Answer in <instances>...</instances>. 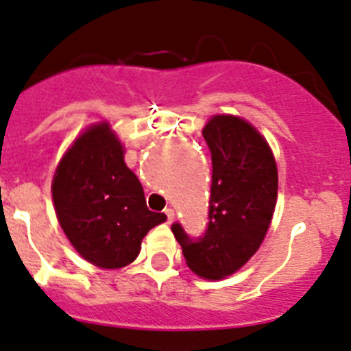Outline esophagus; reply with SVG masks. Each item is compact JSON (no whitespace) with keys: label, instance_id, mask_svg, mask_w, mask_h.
Instances as JSON below:
<instances>
[{"label":"esophagus","instance_id":"obj_1","mask_svg":"<svg viewBox=\"0 0 351 351\" xmlns=\"http://www.w3.org/2000/svg\"><path fill=\"white\" fill-rule=\"evenodd\" d=\"M164 213H166V217H168L169 223L175 220V210H173V208H166V210H164Z\"/></svg>","mask_w":351,"mask_h":351}]
</instances>
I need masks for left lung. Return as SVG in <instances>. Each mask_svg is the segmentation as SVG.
<instances>
[{"mask_svg":"<svg viewBox=\"0 0 351 351\" xmlns=\"http://www.w3.org/2000/svg\"><path fill=\"white\" fill-rule=\"evenodd\" d=\"M203 136L211 154V191L203 236L171 226L187 266L219 280L236 273L257 252L269 229L278 194V171L264 138L243 119L215 115Z\"/></svg>","mask_w":351,"mask_h":351,"instance_id":"left-lung-1","label":"left lung"}]
</instances>
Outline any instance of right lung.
Masks as SVG:
<instances>
[{
	"label": "right lung",
	"mask_w": 351,
	"mask_h": 351,
	"mask_svg": "<svg viewBox=\"0 0 351 351\" xmlns=\"http://www.w3.org/2000/svg\"><path fill=\"white\" fill-rule=\"evenodd\" d=\"M64 234L85 261L117 269L138 257L141 239L166 220L150 211L140 180L108 124H97L69 148L52 182Z\"/></svg>",
	"instance_id": "1"
}]
</instances>
